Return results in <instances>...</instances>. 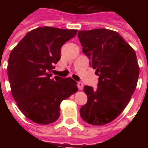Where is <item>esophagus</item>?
<instances>
[{
  "label": "esophagus",
  "instance_id": "obj_1",
  "mask_svg": "<svg viewBox=\"0 0 148 148\" xmlns=\"http://www.w3.org/2000/svg\"><path fill=\"white\" fill-rule=\"evenodd\" d=\"M77 87H78V89L80 90H82V88H83V83L81 82H77Z\"/></svg>",
  "mask_w": 148,
  "mask_h": 148
}]
</instances>
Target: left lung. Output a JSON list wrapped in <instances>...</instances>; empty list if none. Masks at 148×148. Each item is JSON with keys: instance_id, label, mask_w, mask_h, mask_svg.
Here are the masks:
<instances>
[{"instance_id": "8db88e82", "label": "left lung", "mask_w": 148, "mask_h": 148, "mask_svg": "<svg viewBox=\"0 0 148 148\" xmlns=\"http://www.w3.org/2000/svg\"><path fill=\"white\" fill-rule=\"evenodd\" d=\"M77 37L99 76L97 90L84 86L88 101L81 107V117L88 124L101 126L117 117L133 95L140 74L136 55L115 31H79Z\"/></svg>"}]
</instances>
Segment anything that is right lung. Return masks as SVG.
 <instances>
[{"instance_id":"1","label":"right lung","mask_w":148,"mask_h":148,"mask_svg":"<svg viewBox=\"0 0 148 148\" xmlns=\"http://www.w3.org/2000/svg\"><path fill=\"white\" fill-rule=\"evenodd\" d=\"M77 30L39 27L27 32L12 49L8 77L12 94L22 113L39 124H49L60 116V104L77 92L71 77L51 78L61 47Z\"/></svg>"}]
</instances>
